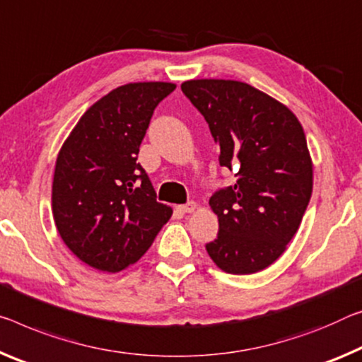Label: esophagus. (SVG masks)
I'll list each match as a JSON object with an SVG mask.
<instances>
[{
    "instance_id": "1",
    "label": "esophagus",
    "mask_w": 362,
    "mask_h": 362,
    "mask_svg": "<svg viewBox=\"0 0 362 362\" xmlns=\"http://www.w3.org/2000/svg\"><path fill=\"white\" fill-rule=\"evenodd\" d=\"M197 208H198L197 203H194V202H188L187 204L179 206V208H177V209H179V211L182 212V214H188V212H193Z\"/></svg>"
}]
</instances>
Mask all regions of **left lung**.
I'll return each instance as SVG.
<instances>
[{
  "instance_id": "8db88e82",
  "label": "left lung",
  "mask_w": 362,
  "mask_h": 362,
  "mask_svg": "<svg viewBox=\"0 0 362 362\" xmlns=\"http://www.w3.org/2000/svg\"><path fill=\"white\" fill-rule=\"evenodd\" d=\"M182 91L208 122L219 164L237 170L235 185L209 199L219 233L206 251L227 274L259 272L282 256L311 199L305 130L288 107L245 82L187 80Z\"/></svg>"
}]
</instances>
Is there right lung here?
Masks as SVG:
<instances>
[{
  "mask_svg": "<svg viewBox=\"0 0 362 362\" xmlns=\"http://www.w3.org/2000/svg\"><path fill=\"white\" fill-rule=\"evenodd\" d=\"M169 82L127 83L87 109L56 159L53 217L67 248L101 272L140 259L170 219L136 163L154 109Z\"/></svg>",
  "mask_w": 362,
  "mask_h": 362,
  "instance_id": "1",
  "label": "right lung"
}]
</instances>
